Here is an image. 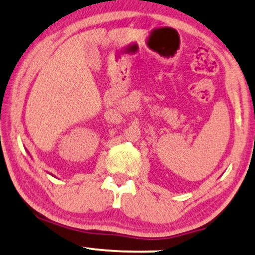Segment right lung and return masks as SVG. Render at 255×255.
I'll list each match as a JSON object with an SVG mask.
<instances>
[{"label":"right lung","mask_w":255,"mask_h":255,"mask_svg":"<svg viewBox=\"0 0 255 255\" xmlns=\"http://www.w3.org/2000/svg\"><path fill=\"white\" fill-rule=\"evenodd\" d=\"M51 175H53V174H51Z\"/></svg>","instance_id":"add662e5"}]
</instances>
